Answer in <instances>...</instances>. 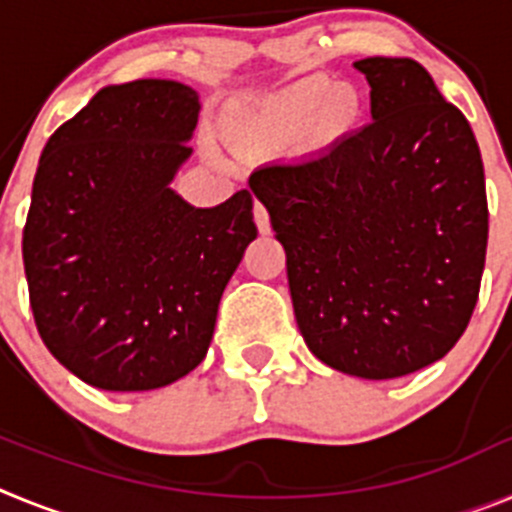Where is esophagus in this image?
Here are the masks:
<instances>
[{
    "mask_svg": "<svg viewBox=\"0 0 512 512\" xmlns=\"http://www.w3.org/2000/svg\"><path fill=\"white\" fill-rule=\"evenodd\" d=\"M253 220H256V225H259V233H269V230H271L269 210H266V207L261 205L259 200L253 202Z\"/></svg>",
    "mask_w": 512,
    "mask_h": 512,
    "instance_id": "1",
    "label": "esophagus"
}]
</instances>
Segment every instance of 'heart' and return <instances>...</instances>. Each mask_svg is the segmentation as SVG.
Returning <instances> with one entry per match:
<instances>
[{"mask_svg":"<svg viewBox=\"0 0 512 512\" xmlns=\"http://www.w3.org/2000/svg\"><path fill=\"white\" fill-rule=\"evenodd\" d=\"M346 110V97L333 94L325 79H305L266 102L243 122V138L256 146H277L305 133L320 115L338 117Z\"/></svg>","mask_w":512,"mask_h":512,"instance_id":"heart-1","label":"heart"}]
</instances>
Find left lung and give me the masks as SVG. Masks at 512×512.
<instances>
[{
  "instance_id": "obj_1",
  "label": "left lung",
  "mask_w": 512,
  "mask_h": 512,
  "mask_svg": "<svg viewBox=\"0 0 512 512\" xmlns=\"http://www.w3.org/2000/svg\"><path fill=\"white\" fill-rule=\"evenodd\" d=\"M372 122L300 161L261 166L253 194L287 251L295 318L323 364L413 374L467 330L485 271V166L472 125L413 58L354 63Z\"/></svg>"
}]
</instances>
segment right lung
<instances>
[{
  "instance_id": "right-lung-1",
  "label": "right lung",
  "mask_w": 512,
  "mask_h": 512,
  "mask_svg": "<svg viewBox=\"0 0 512 512\" xmlns=\"http://www.w3.org/2000/svg\"><path fill=\"white\" fill-rule=\"evenodd\" d=\"M200 117L192 87H104L48 138L22 230L30 307L53 356L110 392L158 390L205 359L256 238L253 197L200 210L171 192Z\"/></svg>"
}]
</instances>
